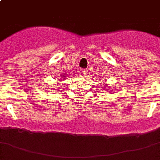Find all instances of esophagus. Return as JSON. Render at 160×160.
<instances>
[{
  "label": "esophagus",
  "mask_w": 160,
  "mask_h": 160,
  "mask_svg": "<svg viewBox=\"0 0 160 160\" xmlns=\"http://www.w3.org/2000/svg\"><path fill=\"white\" fill-rule=\"evenodd\" d=\"M87 72H88V70L86 69V68H84V69H81V73L83 74L84 76H86V75H87Z\"/></svg>",
  "instance_id": "obj_1"
}]
</instances>
